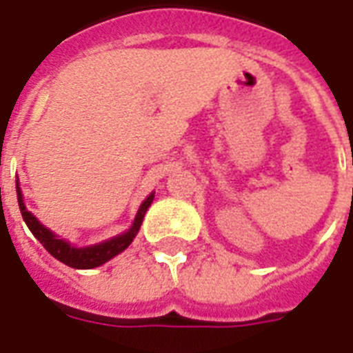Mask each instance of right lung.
<instances>
[{
    "mask_svg": "<svg viewBox=\"0 0 353 353\" xmlns=\"http://www.w3.org/2000/svg\"><path fill=\"white\" fill-rule=\"evenodd\" d=\"M16 194H18V205L19 210H21V216H23V221L27 223L30 232L34 234L36 240L40 241L41 245L46 247L52 256L60 260L62 263H65V265H69V268L93 269L102 265V263H106L113 256H117L119 252L124 251L132 243L133 238L137 236L139 229H141V223H143L146 210H148V207L154 201L155 192L150 194L148 198L141 203V207L137 210V216L133 220V225L126 232H122V234L115 236V238H110V240L101 241V243H95V245L90 247H73L68 240H63V238L57 236L52 231H49L46 225H41L40 221L36 220V216L32 212H29L27 207H25L23 194H21V188H19L18 181H16Z\"/></svg>",
    "mask_w": 353,
    "mask_h": 353,
    "instance_id": "add662e5",
    "label": "right lung"
}]
</instances>
